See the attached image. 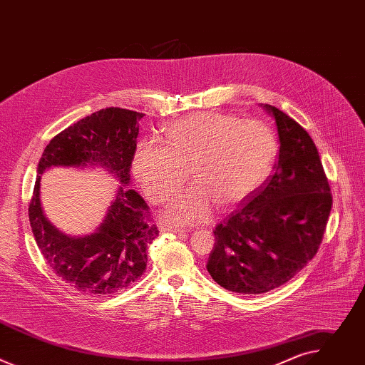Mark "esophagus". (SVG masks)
Segmentation results:
<instances>
[{
  "instance_id": "obj_1",
  "label": "esophagus",
  "mask_w": 365,
  "mask_h": 365,
  "mask_svg": "<svg viewBox=\"0 0 365 365\" xmlns=\"http://www.w3.org/2000/svg\"><path fill=\"white\" fill-rule=\"evenodd\" d=\"M159 230H160V232H173V234H182V232H185V230L176 228V227H170V225H160Z\"/></svg>"
}]
</instances>
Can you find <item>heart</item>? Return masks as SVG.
<instances>
[{
  "label": "heart",
  "mask_w": 365,
  "mask_h": 365,
  "mask_svg": "<svg viewBox=\"0 0 365 365\" xmlns=\"http://www.w3.org/2000/svg\"><path fill=\"white\" fill-rule=\"evenodd\" d=\"M276 159V138L257 120L203 111L173 121L163 143H137L131 170L145 196L159 203L172 196L186 179L195 182L165 206L173 224H196L210 218L217 203L222 210L251 196L269 178Z\"/></svg>",
  "instance_id": "heart-1"
}]
</instances>
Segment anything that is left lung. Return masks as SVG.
Here are the masks:
<instances>
[{"label": "left lung", "instance_id": "left-lung-1", "mask_svg": "<svg viewBox=\"0 0 365 365\" xmlns=\"http://www.w3.org/2000/svg\"><path fill=\"white\" fill-rule=\"evenodd\" d=\"M274 118V175L221 222L206 269L224 289L259 294L280 287L317 254L332 207L318 148L293 118L259 103Z\"/></svg>", "mask_w": 365, "mask_h": 365}]
</instances>
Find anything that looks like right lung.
I'll return each instance as SVG.
<instances>
[{
  "label": "right lung",
  "mask_w": 365,
  "mask_h": 365,
  "mask_svg": "<svg viewBox=\"0 0 365 365\" xmlns=\"http://www.w3.org/2000/svg\"><path fill=\"white\" fill-rule=\"evenodd\" d=\"M143 115L114 107L96 111L51 138L37 165L29 207L34 240L53 273L83 294H113L141 277L147 247L159 235L158 227L148 222L144 199L128 187ZM51 167H101L120 182L104 220L91 235H65L45 217L39 182Z\"/></svg>",
  "instance_id": "right-lung-1"
}]
</instances>
